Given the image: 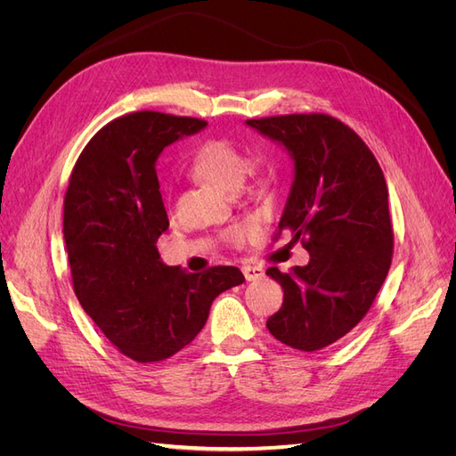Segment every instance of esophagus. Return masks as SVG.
<instances>
[{
    "instance_id": "esophagus-1",
    "label": "esophagus",
    "mask_w": 456,
    "mask_h": 456,
    "mask_svg": "<svg viewBox=\"0 0 456 456\" xmlns=\"http://www.w3.org/2000/svg\"><path fill=\"white\" fill-rule=\"evenodd\" d=\"M243 275L247 281H256L260 278H265V270H262L260 266H251V265H245L243 268Z\"/></svg>"
}]
</instances>
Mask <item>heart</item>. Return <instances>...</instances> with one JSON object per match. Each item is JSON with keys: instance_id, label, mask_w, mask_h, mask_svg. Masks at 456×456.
I'll use <instances>...</instances> for the list:
<instances>
[{"instance_id": "b5f03b06", "label": "heart", "mask_w": 456, "mask_h": 456, "mask_svg": "<svg viewBox=\"0 0 456 456\" xmlns=\"http://www.w3.org/2000/svg\"><path fill=\"white\" fill-rule=\"evenodd\" d=\"M191 173L203 183L223 190H236L243 181V175H247L249 176V191L256 196H266L275 184V169L268 159L256 158L247 161L240 148L224 141L201 144L191 159ZM255 232L256 224L247 223L230 228L226 238L233 245H241L255 236Z\"/></svg>"}]
</instances>
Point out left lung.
<instances>
[{
    "mask_svg": "<svg viewBox=\"0 0 456 456\" xmlns=\"http://www.w3.org/2000/svg\"><path fill=\"white\" fill-rule=\"evenodd\" d=\"M247 126L281 142L295 161L280 233L310 253L291 273L266 270L283 287V306L266 327L295 350H322L363 320L388 275V186L362 136L333 116L287 114Z\"/></svg>",
    "mask_w": 456,
    "mask_h": 456,
    "instance_id": "8db88e82",
    "label": "left lung"
}]
</instances>
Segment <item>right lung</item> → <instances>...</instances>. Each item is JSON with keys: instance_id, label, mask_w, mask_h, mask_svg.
<instances>
[{"instance_id": "add662e5", "label": "right lung", "mask_w": 456, "mask_h": 456, "mask_svg": "<svg viewBox=\"0 0 456 456\" xmlns=\"http://www.w3.org/2000/svg\"><path fill=\"white\" fill-rule=\"evenodd\" d=\"M207 121L142 110L116 118L81 151L64 196L74 293L104 337L136 363L163 362L203 329L213 300L245 281L236 266L186 273L165 266L169 228L156 159Z\"/></svg>"}]
</instances>
